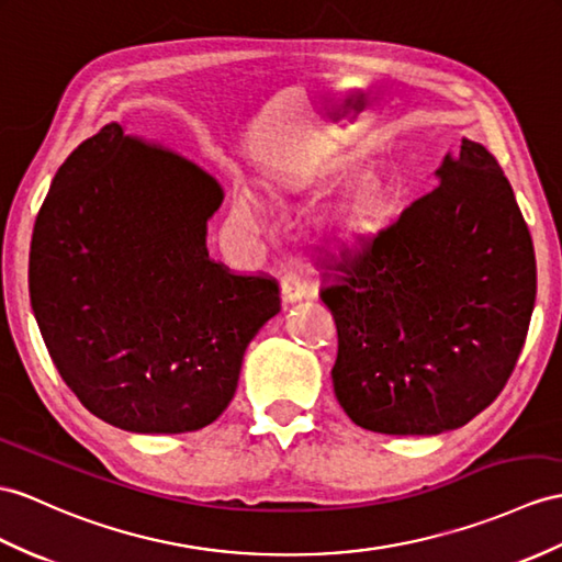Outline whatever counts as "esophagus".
Segmentation results:
<instances>
[{
	"label": "esophagus",
	"instance_id": "obj_1",
	"mask_svg": "<svg viewBox=\"0 0 562 562\" xmlns=\"http://www.w3.org/2000/svg\"><path fill=\"white\" fill-rule=\"evenodd\" d=\"M312 295V291H310V285L297 277V273H285V277L281 279V297H283V303H297V300H303V297H310Z\"/></svg>",
	"mask_w": 562,
	"mask_h": 562
}]
</instances>
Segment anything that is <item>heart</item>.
Listing matches in <instances>:
<instances>
[{"instance_id":"heart-1","label":"heart","mask_w":562,"mask_h":562,"mask_svg":"<svg viewBox=\"0 0 562 562\" xmlns=\"http://www.w3.org/2000/svg\"><path fill=\"white\" fill-rule=\"evenodd\" d=\"M381 204H384V198H381L379 193L367 195V200H364V214H374L381 207ZM236 212H238L240 218H245V222H257V218H259V202L250 193V190H240V193H238Z\"/></svg>"}]
</instances>
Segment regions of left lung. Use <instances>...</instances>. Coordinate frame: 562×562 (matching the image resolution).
<instances>
[{"instance_id":"obj_1","label":"left lung","mask_w":562,"mask_h":562,"mask_svg":"<svg viewBox=\"0 0 562 562\" xmlns=\"http://www.w3.org/2000/svg\"><path fill=\"white\" fill-rule=\"evenodd\" d=\"M409 204L322 289L338 328L334 391L362 429L464 427L510 379L537 297V259L508 178L462 138Z\"/></svg>"}]
</instances>
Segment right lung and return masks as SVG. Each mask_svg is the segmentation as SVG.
<instances>
[{
	"instance_id": "1",
	"label": "right lung",
	"mask_w": 562,
	"mask_h": 562,
	"mask_svg": "<svg viewBox=\"0 0 562 562\" xmlns=\"http://www.w3.org/2000/svg\"><path fill=\"white\" fill-rule=\"evenodd\" d=\"M216 178L119 121L52 178L31 243V305L66 386L133 434H186L224 413L279 285L207 252Z\"/></svg>"
}]
</instances>
